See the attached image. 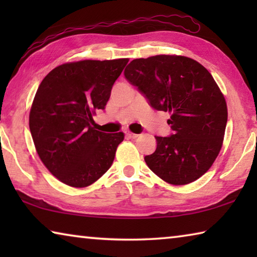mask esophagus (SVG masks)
<instances>
[{"instance_id":"34e87169","label":"esophagus","mask_w":257,"mask_h":257,"mask_svg":"<svg viewBox=\"0 0 257 257\" xmlns=\"http://www.w3.org/2000/svg\"><path fill=\"white\" fill-rule=\"evenodd\" d=\"M125 136L129 137V138H137L139 135L138 134H134L132 132H125Z\"/></svg>"}]
</instances>
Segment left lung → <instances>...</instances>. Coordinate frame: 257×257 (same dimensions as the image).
<instances>
[{
  "instance_id": "obj_1",
  "label": "left lung",
  "mask_w": 257,
  "mask_h": 257,
  "mask_svg": "<svg viewBox=\"0 0 257 257\" xmlns=\"http://www.w3.org/2000/svg\"><path fill=\"white\" fill-rule=\"evenodd\" d=\"M124 77L150 105L171 113L172 133L156 136V150L145 162L161 179L187 185L202 177L222 146L227 125V103L210 72L201 63L178 55L136 59Z\"/></svg>"
}]
</instances>
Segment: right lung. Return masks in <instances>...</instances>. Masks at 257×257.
Instances as JSON below:
<instances>
[{"label":"right lung","mask_w":257,"mask_h":257,"mask_svg":"<svg viewBox=\"0 0 257 257\" xmlns=\"http://www.w3.org/2000/svg\"><path fill=\"white\" fill-rule=\"evenodd\" d=\"M128 59L84 60L53 69L38 87L29 128L42 162L63 184L92 185L113 163L123 133L95 130L93 114L104 110Z\"/></svg>","instance_id":"1"}]
</instances>
